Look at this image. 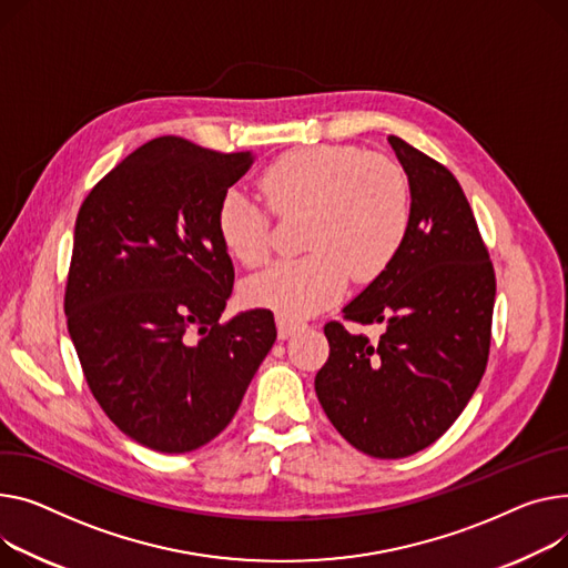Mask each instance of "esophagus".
<instances>
[{
    "instance_id": "34e87169",
    "label": "esophagus",
    "mask_w": 568,
    "mask_h": 568,
    "mask_svg": "<svg viewBox=\"0 0 568 568\" xmlns=\"http://www.w3.org/2000/svg\"><path fill=\"white\" fill-rule=\"evenodd\" d=\"M276 326H278V337H290L292 333H296V331H301L306 326V322H301V320H294V317H285V315H278L276 317Z\"/></svg>"
}]
</instances>
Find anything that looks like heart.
<instances>
[{
    "mask_svg": "<svg viewBox=\"0 0 568 568\" xmlns=\"http://www.w3.org/2000/svg\"><path fill=\"white\" fill-rule=\"evenodd\" d=\"M260 194L278 216L306 212L298 260L272 264L244 285L248 304L285 317L313 315L358 283L382 276L410 229V186L399 164L358 145L290 150L260 175ZM221 244L246 267L272 253V219L255 196L229 189L216 207Z\"/></svg>",
    "mask_w": 568,
    "mask_h": 568,
    "instance_id": "b5f03b06",
    "label": "heart"
}]
</instances>
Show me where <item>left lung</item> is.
<instances>
[{"label": "left lung", "instance_id": "left-lung-1", "mask_svg": "<svg viewBox=\"0 0 568 568\" xmlns=\"http://www.w3.org/2000/svg\"><path fill=\"white\" fill-rule=\"evenodd\" d=\"M388 141L408 178L410 229L390 267L343 308L384 333L369 343L328 322L315 393L356 449L402 459L438 440L479 386L496 274L457 178L399 136Z\"/></svg>", "mask_w": 568, "mask_h": 568}]
</instances>
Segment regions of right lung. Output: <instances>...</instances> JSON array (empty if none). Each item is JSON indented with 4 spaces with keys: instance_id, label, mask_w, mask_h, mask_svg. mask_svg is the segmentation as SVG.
<instances>
[{
    "instance_id": "1",
    "label": "right lung",
    "mask_w": 568,
    "mask_h": 568,
    "mask_svg": "<svg viewBox=\"0 0 568 568\" xmlns=\"http://www.w3.org/2000/svg\"><path fill=\"white\" fill-rule=\"evenodd\" d=\"M251 164L160 136L111 169L74 221L70 339L109 420L155 452L182 455L229 427L276 343L267 308L221 322L235 270L216 207Z\"/></svg>"
}]
</instances>
